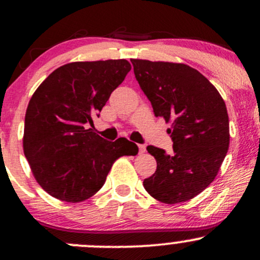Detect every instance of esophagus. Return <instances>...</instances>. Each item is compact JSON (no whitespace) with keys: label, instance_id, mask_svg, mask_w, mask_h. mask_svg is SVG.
Instances as JSON below:
<instances>
[{"label":"esophagus","instance_id":"1","mask_svg":"<svg viewBox=\"0 0 260 260\" xmlns=\"http://www.w3.org/2000/svg\"><path fill=\"white\" fill-rule=\"evenodd\" d=\"M138 148H139V154H144L145 153V145L144 144H139Z\"/></svg>","mask_w":260,"mask_h":260}]
</instances>
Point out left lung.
Returning a JSON list of instances; mask_svg holds the SVG:
<instances>
[{
    "mask_svg": "<svg viewBox=\"0 0 260 260\" xmlns=\"http://www.w3.org/2000/svg\"><path fill=\"white\" fill-rule=\"evenodd\" d=\"M134 76L156 117L171 122L174 154L148 145L156 171L143 182L157 201L176 204L194 198L214 181L229 150V115L216 88L183 63L131 59Z\"/></svg>",
    "mask_w": 260,
    "mask_h": 260,
    "instance_id": "left-lung-1",
    "label": "left lung"
}]
</instances>
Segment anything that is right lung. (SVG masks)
I'll return each instance as SVG.
<instances>
[{
  "instance_id": "1",
  "label": "right lung",
  "mask_w": 260,
  "mask_h": 260,
  "mask_svg": "<svg viewBox=\"0 0 260 260\" xmlns=\"http://www.w3.org/2000/svg\"><path fill=\"white\" fill-rule=\"evenodd\" d=\"M129 71L126 59L72 62L53 71L32 94L23 148L35 180L50 196L85 201L104 186L116 159L138 153L128 139L109 142L89 128Z\"/></svg>"
}]
</instances>
